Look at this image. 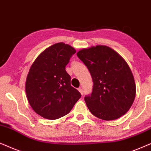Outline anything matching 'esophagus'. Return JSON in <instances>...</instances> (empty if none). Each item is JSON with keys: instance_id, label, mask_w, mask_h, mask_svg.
I'll list each match as a JSON object with an SVG mask.
<instances>
[{"instance_id": "1", "label": "esophagus", "mask_w": 151, "mask_h": 151, "mask_svg": "<svg viewBox=\"0 0 151 151\" xmlns=\"http://www.w3.org/2000/svg\"><path fill=\"white\" fill-rule=\"evenodd\" d=\"M78 90H79V91L80 92H81V94H83V90L82 89V88H79V89H78Z\"/></svg>"}]
</instances>
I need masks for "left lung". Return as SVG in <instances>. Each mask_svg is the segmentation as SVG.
<instances>
[{
    "label": "left lung",
    "mask_w": 151,
    "mask_h": 151,
    "mask_svg": "<svg viewBox=\"0 0 151 151\" xmlns=\"http://www.w3.org/2000/svg\"><path fill=\"white\" fill-rule=\"evenodd\" d=\"M93 81L92 93L84 97L91 113L109 121L128 111L135 97L136 86L129 66L109 47L96 45L77 52Z\"/></svg>",
    "instance_id": "obj_1"
}]
</instances>
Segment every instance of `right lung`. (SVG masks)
<instances>
[{
	"label": "right lung",
	"mask_w": 151,
	"mask_h": 151,
	"mask_svg": "<svg viewBox=\"0 0 151 151\" xmlns=\"http://www.w3.org/2000/svg\"><path fill=\"white\" fill-rule=\"evenodd\" d=\"M76 50L63 43L54 44L38 57L26 79L28 101L35 111L47 119L69 113L81 94L70 85L65 66Z\"/></svg>",
	"instance_id": "add662e5"
}]
</instances>
